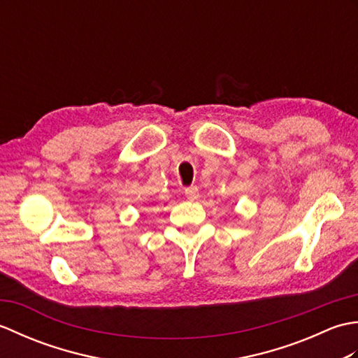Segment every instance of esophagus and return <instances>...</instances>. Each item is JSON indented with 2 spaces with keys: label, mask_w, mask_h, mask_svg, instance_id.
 Instances as JSON below:
<instances>
[{
  "label": "esophagus",
  "mask_w": 358,
  "mask_h": 358,
  "mask_svg": "<svg viewBox=\"0 0 358 358\" xmlns=\"http://www.w3.org/2000/svg\"><path fill=\"white\" fill-rule=\"evenodd\" d=\"M185 196L187 200H191V201H195V200H199L200 199V192H199V187L196 186H191V187H186L185 189Z\"/></svg>",
  "instance_id": "34e87169"
}]
</instances>
